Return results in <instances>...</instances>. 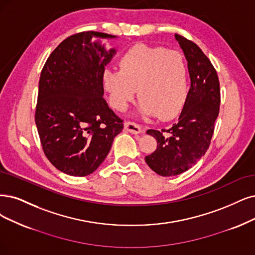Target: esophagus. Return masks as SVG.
I'll list each match as a JSON object with an SVG mask.
<instances>
[{
  "label": "esophagus",
  "instance_id": "obj_1",
  "mask_svg": "<svg viewBox=\"0 0 255 255\" xmlns=\"http://www.w3.org/2000/svg\"><path fill=\"white\" fill-rule=\"evenodd\" d=\"M124 128L125 130L129 131L130 133H133V134H138L140 132H143L142 128H140L137 124H135V123L130 122V121H127L124 123Z\"/></svg>",
  "mask_w": 255,
  "mask_h": 255
}]
</instances>
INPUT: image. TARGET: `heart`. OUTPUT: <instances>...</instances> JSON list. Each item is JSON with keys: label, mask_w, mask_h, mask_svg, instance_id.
I'll return each instance as SVG.
<instances>
[{"label": "heart", "mask_w": 255, "mask_h": 255, "mask_svg": "<svg viewBox=\"0 0 255 255\" xmlns=\"http://www.w3.org/2000/svg\"><path fill=\"white\" fill-rule=\"evenodd\" d=\"M120 70L107 68L103 83L111 105L125 110L135 98L142 101V112L168 121L183 108L188 90L186 64L177 51L137 44L119 60Z\"/></svg>", "instance_id": "1"}]
</instances>
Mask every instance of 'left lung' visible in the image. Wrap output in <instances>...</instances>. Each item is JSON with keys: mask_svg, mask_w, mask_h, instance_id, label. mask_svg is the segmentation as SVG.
Segmentation results:
<instances>
[{"mask_svg": "<svg viewBox=\"0 0 255 255\" xmlns=\"http://www.w3.org/2000/svg\"><path fill=\"white\" fill-rule=\"evenodd\" d=\"M175 39L188 62L191 86L181 116L171 128L147 130L157 140V147L145 161L162 176L187 171L206 153L221 104L220 81L210 60L192 41L181 34H175Z\"/></svg>", "mask_w": 255, "mask_h": 255, "instance_id": "1", "label": "left lung"}]
</instances>
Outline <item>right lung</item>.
Here are the masks:
<instances>
[{
  "mask_svg": "<svg viewBox=\"0 0 255 255\" xmlns=\"http://www.w3.org/2000/svg\"><path fill=\"white\" fill-rule=\"evenodd\" d=\"M94 36L116 37L99 31L68 36L47 59L39 82L34 120L43 151L72 176L96 171L124 127L103 98V72L116 50Z\"/></svg>",
  "mask_w": 255,
  "mask_h": 255,
  "instance_id": "1",
  "label": "right lung"
}]
</instances>
